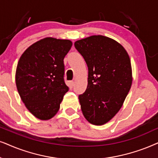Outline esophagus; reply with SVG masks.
Instances as JSON below:
<instances>
[{
  "instance_id": "1",
  "label": "esophagus",
  "mask_w": 158,
  "mask_h": 158,
  "mask_svg": "<svg viewBox=\"0 0 158 158\" xmlns=\"http://www.w3.org/2000/svg\"><path fill=\"white\" fill-rule=\"evenodd\" d=\"M68 86L70 89H72L73 87V81H70L68 82Z\"/></svg>"
}]
</instances>
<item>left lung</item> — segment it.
<instances>
[{
	"instance_id": "1",
	"label": "left lung",
	"mask_w": 158,
	"mask_h": 158,
	"mask_svg": "<svg viewBox=\"0 0 158 158\" xmlns=\"http://www.w3.org/2000/svg\"><path fill=\"white\" fill-rule=\"evenodd\" d=\"M88 67V85L79 100L90 123L103 125L123 106L132 83L131 60L124 48L114 40L93 35L75 42Z\"/></svg>"
}]
</instances>
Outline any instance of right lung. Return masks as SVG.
<instances>
[{"label":"right lung","mask_w":158,"mask_h":158,"mask_svg":"<svg viewBox=\"0 0 158 158\" xmlns=\"http://www.w3.org/2000/svg\"><path fill=\"white\" fill-rule=\"evenodd\" d=\"M71 46L69 40L46 37L29 46L19 58L16 87L26 108L37 118L53 117L69 91L64 59Z\"/></svg>","instance_id":"right-lung-1"}]
</instances>
